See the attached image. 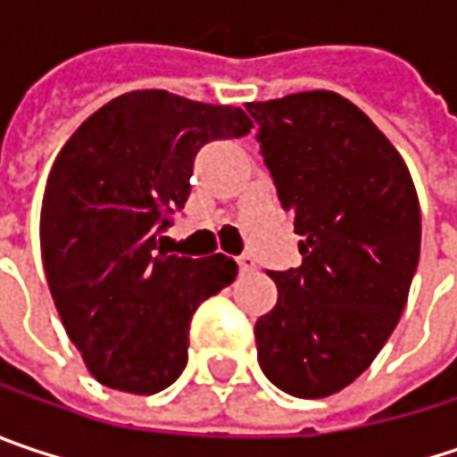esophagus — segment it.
Listing matches in <instances>:
<instances>
[{"label":"esophagus","instance_id":"34e87169","mask_svg":"<svg viewBox=\"0 0 457 457\" xmlns=\"http://www.w3.org/2000/svg\"><path fill=\"white\" fill-rule=\"evenodd\" d=\"M237 262H239V270H242V273H252V270H254V260H252L249 254H242Z\"/></svg>","mask_w":457,"mask_h":457}]
</instances>
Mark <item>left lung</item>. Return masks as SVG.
Masks as SVG:
<instances>
[{
  "mask_svg": "<svg viewBox=\"0 0 457 457\" xmlns=\"http://www.w3.org/2000/svg\"><path fill=\"white\" fill-rule=\"evenodd\" d=\"M302 265L276 280L254 325L257 361L288 395L328 398L379 353L419 265L421 211L406 161L377 124L333 90L246 104Z\"/></svg>",
  "mask_w": 457,
  "mask_h": 457,
  "instance_id": "obj_1",
  "label": "left lung"
}]
</instances>
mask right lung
<instances>
[{
	"label": "right lung",
	"mask_w": 457,
	"mask_h": 457,
	"mask_svg": "<svg viewBox=\"0 0 457 457\" xmlns=\"http://www.w3.org/2000/svg\"><path fill=\"white\" fill-rule=\"evenodd\" d=\"M252 119L169 90H132L59 150L41 205V257L70 341L101 385L132 395L187 367L195 310L237 278L226 254H169L161 237L189 197L195 155Z\"/></svg>",
	"instance_id": "1"
}]
</instances>
